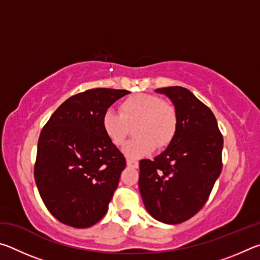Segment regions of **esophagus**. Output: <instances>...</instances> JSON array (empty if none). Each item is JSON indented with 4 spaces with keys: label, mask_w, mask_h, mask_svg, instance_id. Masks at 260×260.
<instances>
[{
    "label": "esophagus",
    "mask_w": 260,
    "mask_h": 260,
    "mask_svg": "<svg viewBox=\"0 0 260 260\" xmlns=\"http://www.w3.org/2000/svg\"><path fill=\"white\" fill-rule=\"evenodd\" d=\"M126 164H127V166H129V167H134V169H138V167H139V162H138V160L131 159V158H127Z\"/></svg>",
    "instance_id": "34e87169"
}]
</instances>
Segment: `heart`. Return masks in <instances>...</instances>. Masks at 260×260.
<instances>
[{
	"instance_id": "heart-1",
	"label": "heart",
	"mask_w": 260,
	"mask_h": 260,
	"mask_svg": "<svg viewBox=\"0 0 260 260\" xmlns=\"http://www.w3.org/2000/svg\"><path fill=\"white\" fill-rule=\"evenodd\" d=\"M119 113L105 111L101 120L105 136L113 146L121 147L135 125L138 135L124 147V153L129 158H140L164 149L178 133L179 119L172 104L152 94H135L122 101Z\"/></svg>"
}]
</instances>
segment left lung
<instances>
[{"label":"left lung","mask_w":260,"mask_h":260,"mask_svg":"<svg viewBox=\"0 0 260 260\" xmlns=\"http://www.w3.org/2000/svg\"><path fill=\"white\" fill-rule=\"evenodd\" d=\"M174 105V140L153 160L140 161L139 188L151 217L175 225L203 208L222 169L223 139L212 111L187 88H158Z\"/></svg>","instance_id":"left-lung-1"}]
</instances>
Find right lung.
I'll list each match as a JSON object with an SVG mask.
<instances>
[{"mask_svg":"<svg viewBox=\"0 0 260 260\" xmlns=\"http://www.w3.org/2000/svg\"><path fill=\"white\" fill-rule=\"evenodd\" d=\"M125 89L94 88L68 99L38 142L34 179L46 208L64 225L87 228L108 211L126 159L110 142L102 116Z\"/></svg>","mask_w":260,"mask_h":260,"instance_id":"obj_1","label":"right lung"}]
</instances>
